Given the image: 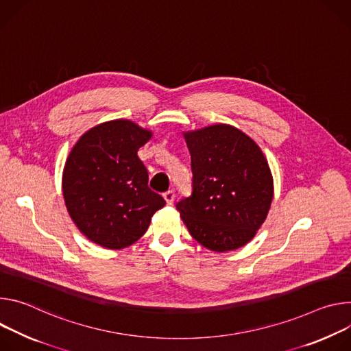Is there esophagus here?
I'll list each match as a JSON object with an SVG mask.
<instances>
[{"label":"esophagus","mask_w":351,"mask_h":351,"mask_svg":"<svg viewBox=\"0 0 351 351\" xmlns=\"http://www.w3.org/2000/svg\"><path fill=\"white\" fill-rule=\"evenodd\" d=\"M163 197H165L166 202H167L169 205H171V204L174 202V198H176V193H174V191H167V192H165V193H163Z\"/></svg>","instance_id":"obj_1"}]
</instances>
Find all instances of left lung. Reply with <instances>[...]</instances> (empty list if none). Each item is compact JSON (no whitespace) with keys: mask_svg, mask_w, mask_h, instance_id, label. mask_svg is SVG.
<instances>
[{"mask_svg":"<svg viewBox=\"0 0 351 351\" xmlns=\"http://www.w3.org/2000/svg\"><path fill=\"white\" fill-rule=\"evenodd\" d=\"M192 193L176 208L201 245L226 252L250 243L265 221L274 178L261 147L243 131L215 124L184 132Z\"/></svg>","mask_w":351,"mask_h":351,"instance_id":"left-lung-1","label":"left lung"}]
</instances>
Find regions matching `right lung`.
I'll return each instance as SVG.
<instances>
[{
    "mask_svg": "<svg viewBox=\"0 0 351 351\" xmlns=\"http://www.w3.org/2000/svg\"><path fill=\"white\" fill-rule=\"evenodd\" d=\"M152 132L130 120H112L86 131L72 147L62 173L68 213L84 236L108 250L136 243L152 216L166 205L147 186L138 150Z\"/></svg>",
    "mask_w": 351,
    "mask_h": 351,
    "instance_id": "add662e5",
    "label": "right lung"
}]
</instances>
